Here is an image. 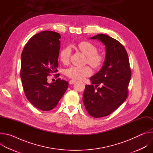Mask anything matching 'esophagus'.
Returning <instances> with one entry per match:
<instances>
[{"label": "esophagus", "mask_w": 153, "mask_h": 153, "mask_svg": "<svg viewBox=\"0 0 153 153\" xmlns=\"http://www.w3.org/2000/svg\"><path fill=\"white\" fill-rule=\"evenodd\" d=\"M76 82V80H75V79H72V80H70L69 83H70V84H73V83H75Z\"/></svg>", "instance_id": "1"}]
</instances>
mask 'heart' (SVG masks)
Here are the masks:
<instances>
[{
  "label": "heart",
  "instance_id": "1",
  "mask_svg": "<svg viewBox=\"0 0 153 153\" xmlns=\"http://www.w3.org/2000/svg\"><path fill=\"white\" fill-rule=\"evenodd\" d=\"M78 49L86 56L87 62L93 68H98L102 64L103 56L97 53V47L91 42L83 41L77 45ZM71 56V49L70 47H65L62 49L59 53L60 61L67 64L69 62ZM92 73L91 68L88 66L75 67L72 66L65 71V74L74 79H82L89 76Z\"/></svg>",
  "mask_w": 153,
  "mask_h": 153
}]
</instances>
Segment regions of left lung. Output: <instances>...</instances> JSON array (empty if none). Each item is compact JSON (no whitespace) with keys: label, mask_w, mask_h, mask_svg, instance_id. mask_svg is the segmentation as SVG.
<instances>
[{"label":"left lung","mask_w":153,"mask_h":153,"mask_svg":"<svg viewBox=\"0 0 153 153\" xmlns=\"http://www.w3.org/2000/svg\"><path fill=\"white\" fill-rule=\"evenodd\" d=\"M90 39L100 41L106 50L102 68L90 78L91 85H85L83 94L86 110L99 118L110 115L125 102L131 73L128 54L119 42L103 34Z\"/></svg>","instance_id":"left-lung-1"}]
</instances>
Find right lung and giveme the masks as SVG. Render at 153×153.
<instances>
[{
	"label": "right lung",
	"instance_id": "right-lung-1",
	"mask_svg": "<svg viewBox=\"0 0 153 153\" xmlns=\"http://www.w3.org/2000/svg\"><path fill=\"white\" fill-rule=\"evenodd\" d=\"M60 38L59 33L42 31L28 40L21 55L20 77L25 94L42 111L55 108L68 86V82L60 79L47 82V76L57 71Z\"/></svg>",
	"mask_w": 153,
	"mask_h": 153
}]
</instances>
